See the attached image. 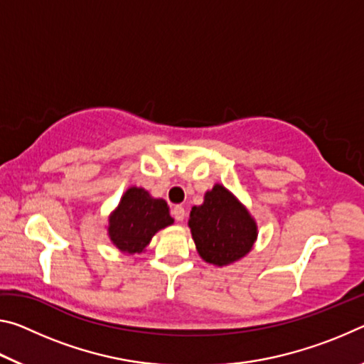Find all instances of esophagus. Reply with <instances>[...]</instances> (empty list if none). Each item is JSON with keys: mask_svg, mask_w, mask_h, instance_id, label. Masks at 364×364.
I'll use <instances>...</instances> for the list:
<instances>
[{"mask_svg": "<svg viewBox=\"0 0 364 364\" xmlns=\"http://www.w3.org/2000/svg\"><path fill=\"white\" fill-rule=\"evenodd\" d=\"M171 215H173L175 220L178 221H183L184 217H186V212H184V207L181 205H175L173 208H171Z\"/></svg>", "mask_w": 364, "mask_h": 364, "instance_id": "obj_1", "label": "esophagus"}]
</instances>
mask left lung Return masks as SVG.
<instances>
[{"mask_svg": "<svg viewBox=\"0 0 364 364\" xmlns=\"http://www.w3.org/2000/svg\"><path fill=\"white\" fill-rule=\"evenodd\" d=\"M189 228L202 260L226 267L241 260L257 241V223L223 184H215L204 204L191 208Z\"/></svg>", "mask_w": 364, "mask_h": 364, "instance_id": "1", "label": "left lung"}]
</instances>
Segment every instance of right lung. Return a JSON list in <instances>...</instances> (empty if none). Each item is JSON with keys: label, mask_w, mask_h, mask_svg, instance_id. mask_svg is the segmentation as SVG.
Listing matches in <instances>:
<instances>
[{"label": "right lung", "mask_w": 364, "mask_h": 364, "mask_svg": "<svg viewBox=\"0 0 364 364\" xmlns=\"http://www.w3.org/2000/svg\"><path fill=\"white\" fill-rule=\"evenodd\" d=\"M173 225L167 202L156 199L146 189L132 186L110 213L107 234L123 254H141L157 231Z\"/></svg>", "instance_id": "right-lung-1"}]
</instances>
